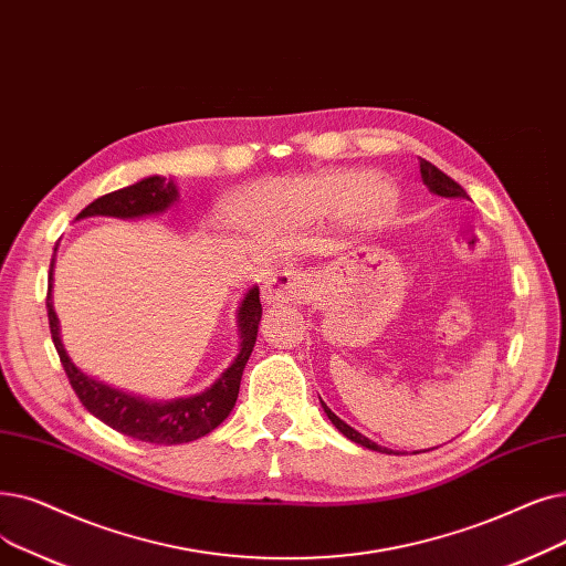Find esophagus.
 I'll list each match as a JSON object with an SVG mask.
<instances>
[{"instance_id":"34e87169","label":"esophagus","mask_w":566,"mask_h":566,"mask_svg":"<svg viewBox=\"0 0 566 566\" xmlns=\"http://www.w3.org/2000/svg\"><path fill=\"white\" fill-rule=\"evenodd\" d=\"M307 275L301 270H270L263 280L265 303H296L307 296Z\"/></svg>"}]
</instances>
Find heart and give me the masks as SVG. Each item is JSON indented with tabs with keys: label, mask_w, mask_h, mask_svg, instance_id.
I'll return each mask as SVG.
<instances>
[{
	"label": "heart",
	"mask_w": 566,
	"mask_h": 566,
	"mask_svg": "<svg viewBox=\"0 0 566 566\" xmlns=\"http://www.w3.org/2000/svg\"><path fill=\"white\" fill-rule=\"evenodd\" d=\"M388 187L367 182L358 170H326L275 178L244 189L233 201L235 222L250 229L305 227L344 212L354 227L379 224L390 208Z\"/></svg>",
	"instance_id": "b5f03b06"
}]
</instances>
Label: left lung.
Listing matches in <instances>:
<instances>
[{"instance_id":"left-lung-1","label":"left lung","mask_w":566,"mask_h":566,"mask_svg":"<svg viewBox=\"0 0 566 566\" xmlns=\"http://www.w3.org/2000/svg\"><path fill=\"white\" fill-rule=\"evenodd\" d=\"M421 178H423V185L432 191V193H437V196H444V199H467V191L453 180V178H449L444 170H439L434 164H430V161H426V159H421ZM324 405V402H322ZM324 411H326V416L331 419V423L347 437V439H352V441H356V444H360V447H365V449H370V451H379V453H392V451H388V449H381L379 444H375L373 439H367L365 434H360L358 430H354L352 426H347L344 423L339 416H335L326 405H324Z\"/></svg>"}]
</instances>
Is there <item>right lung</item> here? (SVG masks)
<instances>
[{
  "label": "right lung",
  "instance_id": "add662e5",
  "mask_svg": "<svg viewBox=\"0 0 566 566\" xmlns=\"http://www.w3.org/2000/svg\"><path fill=\"white\" fill-rule=\"evenodd\" d=\"M174 201H178L176 182L170 178L166 180L161 176H150V178H143L136 185L111 191L102 196V199L92 201L76 219L99 217V214L136 219L145 214H159L174 206ZM53 265H55V259L51 261V277H48L51 286H53ZM51 286H48V298H45L48 324H51V335L55 342V349L60 354L64 373L69 377V384L73 390H76L83 407L90 413H94L96 419L104 421L108 428L127 437H134L138 441H147V444L170 447V444H187V441L206 437L231 413L238 400L242 370L244 365H248L256 344V333L261 322L259 286H252L248 293H244V298L238 307L240 352L233 358V363L222 375H219V379L210 388L201 390L199 396L178 398L168 402H153V400L132 396V392L113 388L104 381H96L85 373H81L66 356L64 344L60 339V322L51 303Z\"/></svg>",
  "mask_w": 566,
  "mask_h": 566
}]
</instances>
